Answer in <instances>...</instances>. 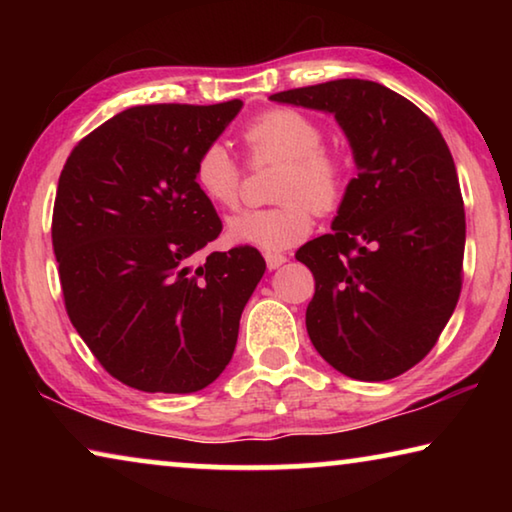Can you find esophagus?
Listing matches in <instances>:
<instances>
[{
  "instance_id": "34e87169",
  "label": "esophagus",
  "mask_w": 512,
  "mask_h": 512,
  "mask_svg": "<svg viewBox=\"0 0 512 512\" xmlns=\"http://www.w3.org/2000/svg\"><path fill=\"white\" fill-rule=\"evenodd\" d=\"M266 266L271 268V271H275V268H280L284 262H287V255L282 253H266Z\"/></svg>"
}]
</instances>
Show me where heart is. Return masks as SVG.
<instances>
[{
  "mask_svg": "<svg viewBox=\"0 0 512 512\" xmlns=\"http://www.w3.org/2000/svg\"><path fill=\"white\" fill-rule=\"evenodd\" d=\"M325 131L316 117L298 108L277 106L248 121L241 131L250 167L280 164L273 198L264 210H248L228 221V239L235 244L284 250L305 239L314 228V212L339 210L350 185L345 153L323 142ZM246 171L223 144L212 142L194 162V185L223 210L239 205Z\"/></svg>",
  "mask_w": 512,
  "mask_h": 512,
  "instance_id": "obj_1",
  "label": "heart"
}]
</instances>
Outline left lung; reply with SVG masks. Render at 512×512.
<instances>
[{"mask_svg": "<svg viewBox=\"0 0 512 512\" xmlns=\"http://www.w3.org/2000/svg\"><path fill=\"white\" fill-rule=\"evenodd\" d=\"M271 99L332 112L357 162L332 232L296 253L316 282L309 339L352 379L402 375L436 345L463 287L465 210L449 146L415 103L375 81Z\"/></svg>", "mask_w": 512, "mask_h": 512, "instance_id": "left-lung-1", "label": "left lung"}]
</instances>
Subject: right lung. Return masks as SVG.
<instances>
[{
    "instance_id": "obj_1",
    "label": "right lung",
    "mask_w": 512,
    "mask_h": 512,
    "mask_svg": "<svg viewBox=\"0 0 512 512\" xmlns=\"http://www.w3.org/2000/svg\"><path fill=\"white\" fill-rule=\"evenodd\" d=\"M239 110V99L128 108L85 135L60 171L51 241L67 316L108 375L137 391L210 386L266 271L253 246L192 268L223 230L194 162Z\"/></svg>"
}]
</instances>
